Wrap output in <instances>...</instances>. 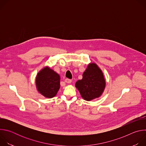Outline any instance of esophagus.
<instances>
[{"label": "esophagus", "mask_w": 146, "mask_h": 146, "mask_svg": "<svg viewBox=\"0 0 146 146\" xmlns=\"http://www.w3.org/2000/svg\"><path fill=\"white\" fill-rule=\"evenodd\" d=\"M65 82H67V83H71L72 82V80H70V79H69V78H66V79H65Z\"/></svg>", "instance_id": "esophagus-1"}]
</instances>
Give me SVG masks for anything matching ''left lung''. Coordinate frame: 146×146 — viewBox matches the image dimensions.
Here are the masks:
<instances>
[{
  "mask_svg": "<svg viewBox=\"0 0 146 146\" xmlns=\"http://www.w3.org/2000/svg\"><path fill=\"white\" fill-rule=\"evenodd\" d=\"M105 86L106 81L102 70L94 63L88 65L82 74V78L76 82V87L82 98L87 101L100 96Z\"/></svg>",
  "mask_w": 146,
  "mask_h": 146,
  "instance_id": "1",
  "label": "left lung"
}]
</instances>
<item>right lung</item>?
Listing matches in <instances>:
<instances>
[{"label":"right lung","instance_id":"add662e5","mask_svg":"<svg viewBox=\"0 0 146 146\" xmlns=\"http://www.w3.org/2000/svg\"><path fill=\"white\" fill-rule=\"evenodd\" d=\"M36 85L41 95L48 98H53L60 88V76L53 70L46 67L38 73Z\"/></svg>","mask_w":146,"mask_h":146}]
</instances>
